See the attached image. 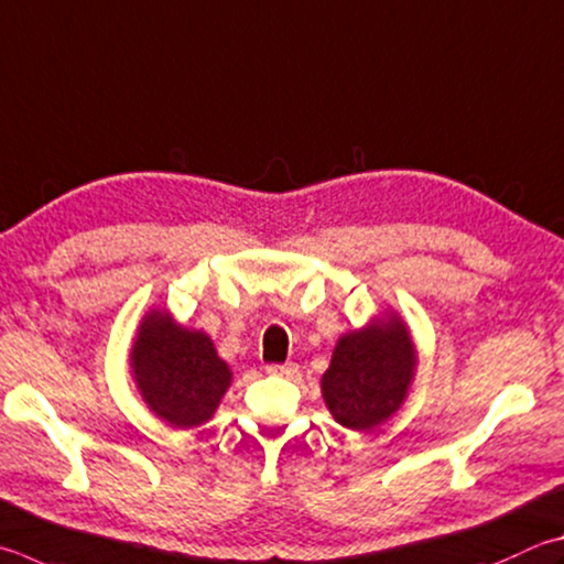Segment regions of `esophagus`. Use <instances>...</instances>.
I'll use <instances>...</instances> for the list:
<instances>
[{"label":"esophagus","instance_id":"esophagus-1","mask_svg":"<svg viewBox=\"0 0 564 564\" xmlns=\"http://www.w3.org/2000/svg\"><path fill=\"white\" fill-rule=\"evenodd\" d=\"M265 372L273 375V377H293L299 372V365L293 362H285V365H265Z\"/></svg>","mask_w":564,"mask_h":564}]
</instances>
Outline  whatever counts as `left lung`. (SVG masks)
<instances>
[{
  "mask_svg": "<svg viewBox=\"0 0 564 564\" xmlns=\"http://www.w3.org/2000/svg\"><path fill=\"white\" fill-rule=\"evenodd\" d=\"M414 362V345L399 321L345 335L323 375L325 404L343 426L372 429L404 402Z\"/></svg>",
  "mask_w": 564,
  "mask_h": 564,
  "instance_id": "8db88e82",
  "label": "left lung"
}]
</instances>
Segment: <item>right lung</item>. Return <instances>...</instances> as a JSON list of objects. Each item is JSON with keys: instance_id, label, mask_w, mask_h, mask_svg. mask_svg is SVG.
I'll return each instance as SVG.
<instances>
[{"instance_id": "right-lung-1", "label": "right lung", "mask_w": 564, "mask_h": 564, "mask_svg": "<svg viewBox=\"0 0 564 564\" xmlns=\"http://www.w3.org/2000/svg\"><path fill=\"white\" fill-rule=\"evenodd\" d=\"M132 372L152 412L172 426L192 429L214 414L231 372L204 333L152 313L132 347Z\"/></svg>"}]
</instances>
